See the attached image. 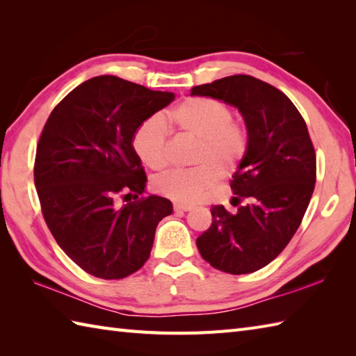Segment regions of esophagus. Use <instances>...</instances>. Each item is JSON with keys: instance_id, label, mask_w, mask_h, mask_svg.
<instances>
[{"instance_id": "esophagus-1", "label": "esophagus", "mask_w": 356, "mask_h": 356, "mask_svg": "<svg viewBox=\"0 0 356 356\" xmlns=\"http://www.w3.org/2000/svg\"><path fill=\"white\" fill-rule=\"evenodd\" d=\"M172 208H174V211H177V213H180V211H190V209H193L191 205H186V203H179V202L174 203Z\"/></svg>"}]
</instances>
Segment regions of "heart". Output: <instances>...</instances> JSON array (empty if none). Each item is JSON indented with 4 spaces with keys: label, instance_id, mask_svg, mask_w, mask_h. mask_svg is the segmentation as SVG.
<instances>
[{
    "label": "heart",
    "instance_id": "b5f03b06",
    "mask_svg": "<svg viewBox=\"0 0 356 356\" xmlns=\"http://www.w3.org/2000/svg\"><path fill=\"white\" fill-rule=\"evenodd\" d=\"M177 130L197 140L186 171H170L157 177L156 190L176 202L193 203L217 184L222 171L236 170L248 151V131L232 120L229 105L213 97H190L170 111ZM139 161L153 171L168 166V127L159 116L143 119L131 134Z\"/></svg>",
    "mask_w": 356,
    "mask_h": 356
}]
</instances>
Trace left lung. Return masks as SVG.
Wrapping results in <instances>:
<instances>
[{
	"mask_svg": "<svg viewBox=\"0 0 356 356\" xmlns=\"http://www.w3.org/2000/svg\"><path fill=\"white\" fill-rule=\"evenodd\" d=\"M237 107L248 130V151L232 176V205L211 208L213 225L197 238L211 266L240 275L266 266L303 220L316 180V156L303 116L278 88L234 74L191 88Z\"/></svg>",
	"mask_w": 356,
	"mask_h": 356,
	"instance_id": "left-lung-1",
	"label": "left lung"
}]
</instances>
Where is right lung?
<instances>
[{"label":"right lung","mask_w":356,"mask_h":356,"mask_svg":"<svg viewBox=\"0 0 356 356\" xmlns=\"http://www.w3.org/2000/svg\"><path fill=\"white\" fill-rule=\"evenodd\" d=\"M111 74L82 82L45 122L35 157L44 220L59 248L87 274L119 280L148 260L168 199L145 195L147 176L131 147L143 119L174 101ZM135 200L118 207L115 200Z\"/></svg>","instance_id":"obj_1"}]
</instances>
